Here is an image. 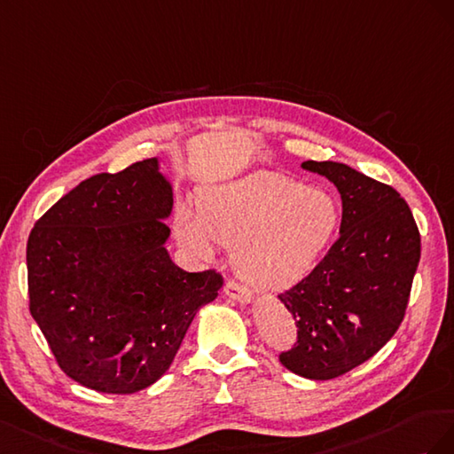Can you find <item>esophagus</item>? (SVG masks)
Returning a JSON list of instances; mask_svg holds the SVG:
<instances>
[{
    "label": "esophagus",
    "instance_id": "esophagus-1",
    "mask_svg": "<svg viewBox=\"0 0 454 454\" xmlns=\"http://www.w3.org/2000/svg\"><path fill=\"white\" fill-rule=\"evenodd\" d=\"M224 293H226V296H230L231 301H236L239 304H251L253 302V294L247 289H243V287H239V285L231 283V281L224 285Z\"/></svg>",
    "mask_w": 454,
    "mask_h": 454
}]
</instances>
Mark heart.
Returning a JSON list of instances; mask_svg holds the SVG:
<instances>
[{
  "label": "heart",
  "mask_w": 454,
  "mask_h": 454,
  "mask_svg": "<svg viewBox=\"0 0 454 454\" xmlns=\"http://www.w3.org/2000/svg\"><path fill=\"white\" fill-rule=\"evenodd\" d=\"M340 209L331 192L278 173H256L205 192L196 215L180 209L178 243L200 262L215 243L234 249L239 278L262 291H285L319 266L339 231Z\"/></svg>",
  "instance_id": "1"
}]
</instances>
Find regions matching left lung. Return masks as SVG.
I'll return each mask as SVG.
<instances>
[{"label":"left lung","instance_id":"left-lung-1","mask_svg":"<svg viewBox=\"0 0 454 454\" xmlns=\"http://www.w3.org/2000/svg\"><path fill=\"white\" fill-rule=\"evenodd\" d=\"M340 193V236L299 285L279 294L299 327L281 365L309 380H329L372 357L405 316L420 234L392 188L336 161H304Z\"/></svg>","mask_w":454,"mask_h":454}]
</instances>
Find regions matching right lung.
I'll list each match as a JSON object with an SVG mask.
<instances>
[{
	"label": "right lung",
	"mask_w": 454,
	"mask_h": 454,
	"mask_svg": "<svg viewBox=\"0 0 454 454\" xmlns=\"http://www.w3.org/2000/svg\"><path fill=\"white\" fill-rule=\"evenodd\" d=\"M173 184L161 158L100 173L37 220L26 245L30 314L60 369L102 394L160 380L223 278L167 251Z\"/></svg>",
	"instance_id": "obj_1"
}]
</instances>
